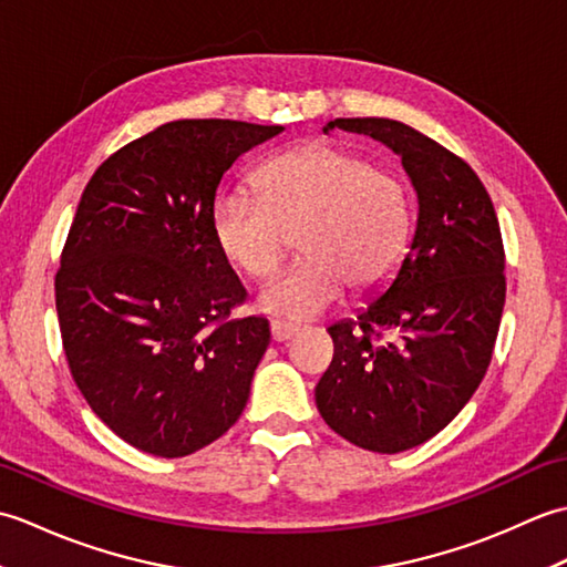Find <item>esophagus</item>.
I'll return each instance as SVG.
<instances>
[{"label":"esophagus","mask_w":567,"mask_h":567,"mask_svg":"<svg viewBox=\"0 0 567 567\" xmlns=\"http://www.w3.org/2000/svg\"><path fill=\"white\" fill-rule=\"evenodd\" d=\"M299 331L297 323H290V321H270V333H272V341H287L292 339V336Z\"/></svg>","instance_id":"esophagus-1"}]
</instances>
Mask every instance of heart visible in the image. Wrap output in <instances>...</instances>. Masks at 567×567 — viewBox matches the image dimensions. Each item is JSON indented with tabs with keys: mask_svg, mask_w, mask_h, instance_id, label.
<instances>
[{
	"mask_svg": "<svg viewBox=\"0 0 567 567\" xmlns=\"http://www.w3.org/2000/svg\"><path fill=\"white\" fill-rule=\"evenodd\" d=\"M256 195L221 192L212 234L236 270L262 280L299 228L295 260L258 295L265 315L311 319L339 302L346 287L372 292L400 268L412 209L400 177L327 141L295 146L258 167Z\"/></svg>",
	"mask_w": 567,
	"mask_h": 567,
	"instance_id": "obj_1",
	"label": "heart"
}]
</instances>
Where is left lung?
Listing matches in <instances>:
<instances>
[{
  "label": "left lung",
  "instance_id": "obj_1",
  "mask_svg": "<svg viewBox=\"0 0 567 567\" xmlns=\"http://www.w3.org/2000/svg\"><path fill=\"white\" fill-rule=\"evenodd\" d=\"M402 158L416 192L406 258L358 319L329 327L333 360L315 396L360 449L402 453L436 436L483 382L504 309V248L485 185L465 161L394 118H333ZM388 328L392 342L372 334Z\"/></svg>",
  "mask_w": 567,
  "mask_h": 567
}]
</instances>
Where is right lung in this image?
<instances>
[{
  "instance_id": "1",
  "label": "right lung",
  "mask_w": 567,
  "mask_h": 567,
  "mask_svg": "<svg viewBox=\"0 0 567 567\" xmlns=\"http://www.w3.org/2000/svg\"><path fill=\"white\" fill-rule=\"evenodd\" d=\"M282 131L179 118L110 155L82 192L55 275L65 358L92 412L143 453H195L248 402L270 327L228 319L246 290L212 204L228 167Z\"/></svg>"
}]
</instances>
